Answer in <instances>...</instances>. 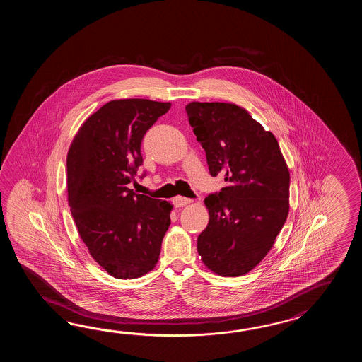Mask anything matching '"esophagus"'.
Returning <instances> with one entry per match:
<instances>
[{
	"mask_svg": "<svg viewBox=\"0 0 362 362\" xmlns=\"http://www.w3.org/2000/svg\"><path fill=\"white\" fill-rule=\"evenodd\" d=\"M192 202V199L184 198V197H176V198H173V204H175V207H185V206L190 204Z\"/></svg>",
	"mask_w": 362,
	"mask_h": 362,
	"instance_id": "esophagus-1",
	"label": "esophagus"
}]
</instances>
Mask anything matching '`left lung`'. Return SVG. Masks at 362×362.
<instances>
[{
  "mask_svg": "<svg viewBox=\"0 0 362 362\" xmlns=\"http://www.w3.org/2000/svg\"><path fill=\"white\" fill-rule=\"evenodd\" d=\"M185 110L209 173H223L226 181L204 199L209 223L198 237V252L217 276H243L268 255L286 223L290 170L273 133L246 108L190 102Z\"/></svg>",
  "mask_w": 362,
  "mask_h": 362,
  "instance_id": "left-lung-1",
  "label": "left lung"
}]
</instances>
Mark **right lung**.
<instances>
[{
    "mask_svg": "<svg viewBox=\"0 0 362 362\" xmlns=\"http://www.w3.org/2000/svg\"><path fill=\"white\" fill-rule=\"evenodd\" d=\"M170 102L110 100L78 128L67 153V199L77 230L102 269L142 277L159 260L173 206L127 185L144 162L141 142Z\"/></svg>",
    "mask_w": 362,
    "mask_h": 362,
    "instance_id": "1",
    "label": "right lung"
}]
</instances>
